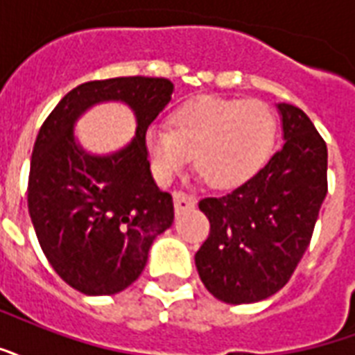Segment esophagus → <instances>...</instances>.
Instances as JSON below:
<instances>
[{
    "label": "esophagus",
    "mask_w": 355,
    "mask_h": 355,
    "mask_svg": "<svg viewBox=\"0 0 355 355\" xmlns=\"http://www.w3.org/2000/svg\"><path fill=\"white\" fill-rule=\"evenodd\" d=\"M173 202H175V210H177V214H182L184 210L193 208L196 199L191 196H188L182 189H175V191H173Z\"/></svg>",
    "instance_id": "1"
}]
</instances>
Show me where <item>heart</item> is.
<instances>
[{"label": "heart", "instance_id": "b5f03b06", "mask_svg": "<svg viewBox=\"0 0 355 355\" xmlns=\"http://www.w3.org/2000/svg\"><path fill=\"white\" fill-rule=\"evenodd\" d=\"M277 135L275 112L262 100L199 96L171 113L167 128L150 126L145 148L154 175L167 182L186 164L212 188H234L261 169Z\"/></svg>", "mask_w": 355, "mask_h": 355}]
</instances>
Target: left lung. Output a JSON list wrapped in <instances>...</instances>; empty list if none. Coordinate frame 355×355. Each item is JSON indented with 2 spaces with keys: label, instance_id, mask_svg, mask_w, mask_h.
<instances>
[{
  "label": "left lung",
  "instance_id": "8db88e82",
  "mask_svg": "<svg viewBox=\"0 0 355 355\" xmlns=\"http://www.w3.org/2000/svg\"><path fill=\"white\" fill-rule=\"evenodd\" d=\"M285 145L225 196L205 197L210 232L196 253L202 285L225 304L266 300L309 248L328 193V147L300 107L277 105Z\"/></svg>",
  "mask_w": 355,
  "mask_h": 355
}]
</instances>
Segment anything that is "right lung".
I'll use <instances>...</instances> for the list:
<instances>
[{"label": "right lung", "mask_w": 355, "mask_h": 355, "mask_svg": "<svg viewBox=\"0 0 355 355\" xmlns=\"http://www.w3.org/2000/svg\"><path fill=\"white\" fill-rule=\"evenodd\" d=\"M166 78L85 81L61 98L37 135L27 208L46 259L74 291L107 296L141 275L154 238L175 220L173 199L150 173L145 132L171 100ZM121 99L136 112V139L98 159L73 141V121L89 105Z\"/></svg>", "instance_id": "add662e5"}]
</instances>
